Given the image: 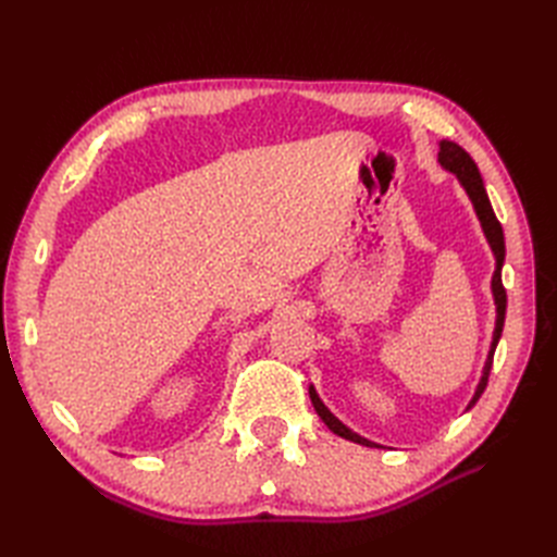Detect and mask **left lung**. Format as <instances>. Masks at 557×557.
I'll use <instances>...</instances> for the list:
<instances>
[{
	"instance_id": "left-lung-1",
	"label": "left lung",
	"mask_w": 557,
	"mask_h": 557,
	"mask_svg": "<svg viewBox=\"0 0 557 557\" xmlns=\"http://www.w3.org/2000/svg\"><path fill=\"white\" fill-rule=\"evenodd\" d=\"M440 162L444 170L453 172L455 176H458V181L462 183V188L467 190L471 205H474V211L479 215L481 221V227L485 232V239L487 244H491L493 252H495V260H497V267H495V274H493V297H495V307H497V320H495V332H493V344H491V352H487V360H485V367H483V376L479 381V387L474 397H471L469 407L471 409L474 404L479 401V397L483 395L485 385H487V376H491V369H493V358H495V348L499 344V336H502V327H504V315H507V290H504L502 285V264H504V256H507V248H504V232H502V225L497 221V215L493 211V205L491 199H487V193H485V185H483V178L479 174V166L476 162L471 160V156L467 153V150L458 144L453 141H442L440 144ZM309 397H311V404L315 413L323 418V423L336 434L342 436V440H348L352 444H362V446H369V448H381L379 444L364 440V436L356 434L352 430H348L339 418H336L325 404L323 399L318 397L315 387L309 385Z\"/></svg>"
}]
</instances>
